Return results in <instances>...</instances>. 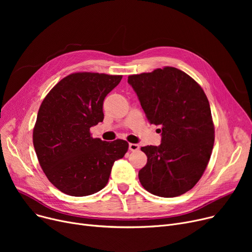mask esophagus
Here are the masks:
<instances>
[{
  "mask_svg": "<svg viewBox=\"0 0 252 252\" xmlns=\"http://www.w3.org/2000/svg\"><path fill=\"white\" fill-rule=\"evenodd\" d=\"M128 149H129L130 151H137V150L139 149V145H138V144L130 143V144H128Z\"/></svg>",
  "mask_w": 252,
  "mask_h": 252,
  "instance_id": "obj_1",
  "label": "esophagus"
}]
</instances>
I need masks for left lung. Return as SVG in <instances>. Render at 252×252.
I'll use <instances>...</instances> for the list:
<instances>
[{
  "label": "left lung",
  "instance_id": "1",
  "mask_svg": "<svg viewBox=\"0 0 252 252\" xmlns=\"http://www.w3.org/2000/svg\"><path fill=\"white\" fill-rule=\"evenodd\" d=\"M150 124L161 128L159 146H145L147 163L139 171L142 186L153 195L177 197L202 177L215 143L209 102L202 88L184 71L166 66L129 75Z\"/></svg>",
  "mask_w": 252,
  "mask_h": 252
}]
</instances>
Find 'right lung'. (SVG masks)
Returning <instances> with one entry per match:
<instances>
[{"instance_id": "right-lung-1", "label": "right lung", "mask_w": 252, "mask_h": 252, "mask_svg": "<svg viewBox=\"0 0 252 252\" xmlns=\"http://www.w3.org/2000/svg\"><path fill=\"white\" fill-rule=\"evenodd\" d=\"M122 75L77 72L53 88L38 109L32 140L39 165L61 192L75 197L102 190L128 143L91 137L104 119L103 102Z\"/></svg>"}]
</instances>
